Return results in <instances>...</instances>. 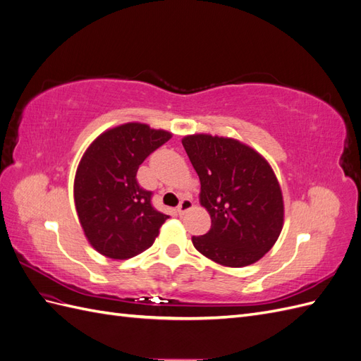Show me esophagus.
<instances>
[{"label": "esophagus", "mask_w": 361, "mask_h": 361, "mask_svg": "<svg viewBox=\"0 0 361 361\" xmlns=\"http://www.w3.org/2000/svg\"><path fill=\"white\" fill-rule=\"evenodd\" d=\"M191 207H192V200L188 199V197H185V199L180 200V203H179V206H178V214H179V215H183L185 212L190 211Z\"/></svg>", "instance_id": "1"}]
</instances>
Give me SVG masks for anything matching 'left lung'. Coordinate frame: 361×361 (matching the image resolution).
Masks as SVG:
<instances>
[{
	"label": "left lung",
	"mask_w": 361,
	"mask_h": 361,
	"mask_svg": "<svg viewBox=\"0 0 361 361\" xmlns=\"http://www.w3.org/2000/svg\"><path fill=\"white\" fill-rule=\"evenodd\" d=\"M200 179V203L209 232L192 236L206 257L224 267L255 264L276 244L283 227V197L269 164L232 138L206 134L182 140Z\"/></svg>",
	"instance_id": "1"
}]
</instances>
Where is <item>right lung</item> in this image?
<instances>
[{"label":"right lung","instance_id":"obj_1","mask_svg":"<svg viewBox=\"0 0 361 361\" xmlns=\"http://www.w3.org/2000/svg\"><path fill=\"white\" fill-rule=\"evenodd\" d=\"M171 138L143 123H126L97 137L76 170V212L89 243L101 255L129 259L143 253L169 215L152 204L154 192L140 187L138 167Z\"/></svg>","mask_w":361,"mask_h":361}]
</instances>
